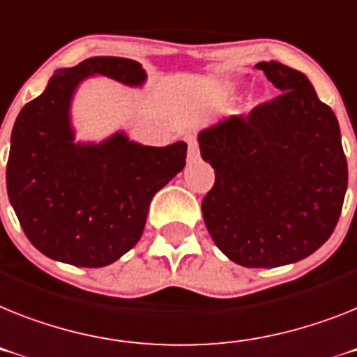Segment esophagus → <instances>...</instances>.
<instances>
[{
	"label": "esophagus",
	"mask_w": 357,
	"mask_h": 357,
	"mask_svg": "<svg viewBox=\"0 0 357 357\" xmlns=\"http://www.w3.org/2000/svg\"><path fill=\"white\" fill-rule=\"evenodd\" d=\"M199 158V146H197V142H188V154H187V160L188 163H192Z\"/></svg>",
	"instance_id": "34e87169"
}]
</instances>
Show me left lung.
Here are the masks:
<instances>
[{"mask_svg": "<svg viewBox=\"0 0 357 357\" xmlns=\"http://www.w3.org/2000/svg\"><path fill=\"white\" fill-rule=\"evenodd\" d=\"M256 68L281 94L199 132L202 158L215 174L202 211L229 259L274 268L310 256L331 238L349 169L336 114L308 77L278 61Z\"/></svg>", "mask_w": 357, "mask_h": 357, "instance_id": "left-lung-1", "label": "left lung"}]
</instances>
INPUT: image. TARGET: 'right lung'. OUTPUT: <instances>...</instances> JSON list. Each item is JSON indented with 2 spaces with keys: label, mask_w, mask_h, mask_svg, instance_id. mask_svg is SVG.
I'll list each match as a JSON object with an SVG mask.
<instances>
[{
  "label": "right lung",
  "mask_w": 357,
  "mask_h": 357,
  "mask_svg": "<svg viewBox=\"0 0 357 357\" xmlns=\"http://www.w3.org/2000/svg\"><path fill=\"white\" fill-rule=\"evenodd\" d=\"M101 74L130 86L146 74L134 59L96 56L59 68L21 109L10 136L7 192L21 229L56 261L98 268L139 241L154 194L185 167L187 143L145 146L116 132L100 145L74 143L70 101Z\"/></svg>",
  "instance_id": "add662e5"
}]
</instances>
